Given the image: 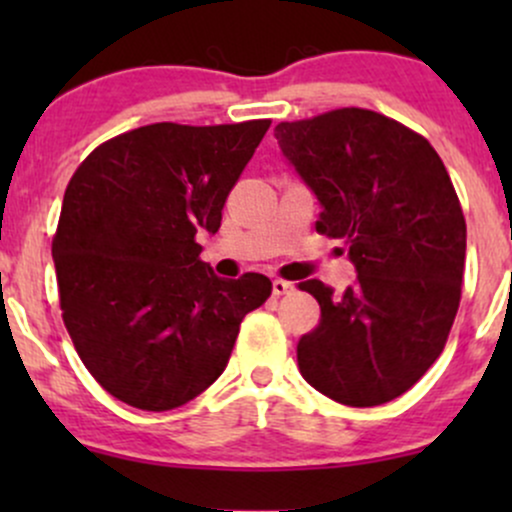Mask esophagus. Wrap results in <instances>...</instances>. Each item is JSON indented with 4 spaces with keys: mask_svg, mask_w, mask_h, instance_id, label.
<instances>
[{
    "mask_svg": "<svg viewBox=\"0 0 512 512\" xmlns=\"http://www.w3.org/2000/svg\"><path fill=\"white\" fill-rule=\"evenodd\" d=\"M272 291H274V296H286V293H293V291H296V286H293L291 281L274 279V281H272Z\"/></svg>",
    "mask_w": 512,
    "mask_h": 512,
    "instance_id": "obj_1",
    "label": "esophagus"
}]
</instances>
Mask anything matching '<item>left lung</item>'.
I'll list each match as a JSON object with an SVG mask.
<instances>
[{
	"mask_svg": "<svg viewBox=\"0 0 512 512\" xmlns=\"http://www.w3.org/2000/svg\"><path fill=\"white\" fill-rule=\"evenodd\" d=\"M274 137L320 202L317 231L346 240L358 274L344 293L301 284L322 315L298 342V368L334 402L378 407L448 342L467 250L460 199L436 149L373 110L281 122Z\"/></svg>",
	"mask_w": 512,
	"mask_h": 512,
	"instance_id": "obj_1",
	"label": "left lung"
}]
</instances>
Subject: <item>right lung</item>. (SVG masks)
<instances>
[{"label":"right lung","instance_id":"right-lung-1","mask_svg":"<svg viewBox=\"0 0 512 512\" xmlns=\"http://www.w3.org/2000/svg\"><path fill=\"white\" fill-rule=\"evenodd\" d=\"M269 125L156 122L101 144L69 180L52 240L64 325L88 373L129 407L202 395L272 293L264 274L216 276L195 240L219 231Z\"/></svg>","mask_w":512,"mask_h":512}]
</instances>
